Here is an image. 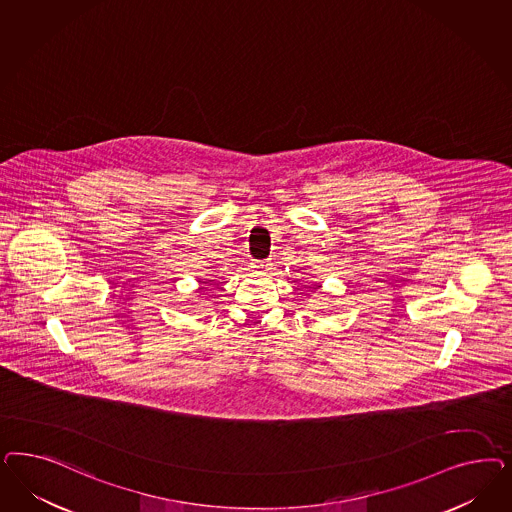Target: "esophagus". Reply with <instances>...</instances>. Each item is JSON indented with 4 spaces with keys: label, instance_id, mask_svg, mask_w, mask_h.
Here are the masks:
<instances>
[{
    "label": "esophagus",
    "instance_id": "34e87169",
    "mask_svg": "<svg viewBox=\"0 0 512 512\" xmlns=\"http://www.w3.org/2000/svg\"><path fill=\"white\" fill-rule=\"evenodd\" d=\"M269 265H271V264H265V262H262V264H260V267H262V269H271V267H269Z\"/></svg>",
    "mask_w": 512,
    "mask_h": 512
}]
</instances>
